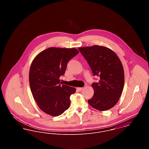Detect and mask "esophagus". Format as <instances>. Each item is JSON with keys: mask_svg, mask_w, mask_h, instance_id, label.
Wrapping results in <instances>:
<instances>
[{"mask_svg": "<svg viewBox=\"0 0 149 149\" xmlns=\"http://www.w3.org/2000/svg\"><path fill=\"white\" fill-rule=\"evenodd\" d=\"M84 89V88H83V87H78V88H77V89H78V91H82L83 89Z\"/></svg>", "mask_w": 149, "mask_h": 149, "instance_id": "1", "label": "esophagus"}]
</instances>
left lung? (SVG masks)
Wrapping results in <instances>:
<instances>
[{"instance_id": "8db88e82", "label": "left lung", "mask_w": 149, "mask_h": 149, "mask_svg": "<svg viewBox=\"0 0 149 149\" xmlns=\"http://www.w3.org/2000/svg\"><path fill=\"white\" fill-rule=\"evenodd\" d=\"M89 65L93 75L99 77L93 83L94 93L88 103L94 108L104 111L118 102L123 89L125 75L122 64L113 51L106 47L94 45L78 48Z\"/></svg>"}]
</instances>
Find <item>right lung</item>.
I'll return each mask as SVG.
<instances>
[{"mask_svg": "<svg viewBox=\"0 0 149 149\" xmlns=\"http://www.w3.org/2000/svg\"><path fill=\"white\" fill-rule=\"evenodd\" d=\"M78 53L75 48L50 47L33 59L29 72V85L37 106L45 113L56 117L69 108L70 97L76 89L61 85L59 78L65 74L69 61Z\"/></svg>", "mask_w": 149, "mask_h": 149, "instance_id": "right-lung-1", "label": "right lung"}]
</instances>
